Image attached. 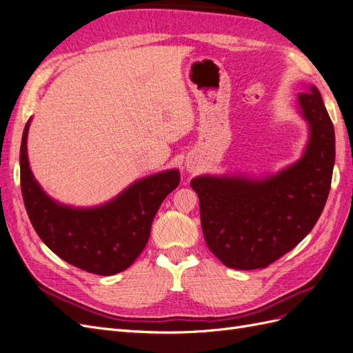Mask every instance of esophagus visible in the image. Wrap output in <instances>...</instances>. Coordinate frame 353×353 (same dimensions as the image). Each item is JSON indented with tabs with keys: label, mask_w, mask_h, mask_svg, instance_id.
<instances>
[{
	"label": "esophagus",
	"mask_w": 353,
	"mask_h": 353,
	"mask_svg": "<svg viewBox=\"0 0 353 353\" xmlns=\"http://www.w3.org/2000/svg\"><path fill=\"white\" fill-rule=\"evenodd\" d=\"M187 169L190 170V172H193V170H194V166H193V165H187Z\"/></svg>",
	"instance_id": "obj_1"
}]
</instances>
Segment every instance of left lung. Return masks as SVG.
I'll list each match as a JSON object with an SVG mask.
<instances>
[{
	"label": "left lung",
	"mask_w": 353,
	"mask_h": 353,
	"mask_svg": "<svg viewBox=\"0 0 353 353\" xmlns=\"http://www.w3.org/2000/svg\"><path fill=\"white\" fill-rule=\"evenodd\" d=\"M297 103L309 128L297 162L261 178L227 174L191 179L208 248L228 268H266L296 248L321 216L334 168V126L315 85H307Z\"/></svg>",
	"instance_id": "obj_1"
}]
</instances>
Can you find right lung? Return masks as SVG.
<instances>
[{"label": "right lung", "instance_id": "obj_1", "mask_svg": "<svg viewBox=\"0 0 353 353\" xmlns=\"http://www.w3.org/2000/svg\"><path fill=\"white\" fill-rule=\"evenodd\" d=\"M28 121L20 145V185L28 216L39 239L68 263L91 274L114 275L134 263L150 237L165 197L179 184V170L148 175L114 199L92 208H73L51 199L32 174Z\"/></svg>", "mask_w": 353, "mask_h": 353}]
</instances>
